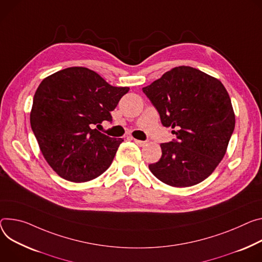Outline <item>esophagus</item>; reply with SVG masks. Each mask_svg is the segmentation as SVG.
Wrapping results in <instances>:
<instances>
[{"mask_svg": "<svg viewBox=\"0 0 262 262\" xmlns=\"http://www.w3.org/2000/svg\"><path fill=\"white\" fill-rule=\"evenodd\" d=\"M134 141H135V143L138 144L139 146H144L147 143V141H142V140H138V139H134Z\"/></svg>", "mask_w": 262, "mask_h": 262, "instance_id": "obj_1", "label": "esophagus"}]
</instances>
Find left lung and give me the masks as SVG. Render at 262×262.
Here are the masks:
<instances>
[{
	"mask_svg": "<svg viewBox=\"0 0 262 262\" xmlns=\"http://www.w3.org/2000/svg\"><path fill=\"white\" fill-rule=\"evenodd\" d=\"M176 139L162 143L154 176L173 187H190L207 179L223 160L235 127L224 84L202 71L181 66L142 89Z\"/></svg>",
	"mask_w": 262,
	"mask_h": 262,
	"instance_id": "left-lung-1",
	"label": "left lung"
}]
</instances>
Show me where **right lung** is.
I'll list each match as a JSON object with an SVG mask.
<instances>
[{
    "mask_svg": "<svg viewBox=\"0 0 262 262\" xmlns=\"http://www.w3.org/2000/svg\"><path fill=\"white\" fill-rule=\"evenodd\" d=\"M128 91L82 67L58 71L40 82L30 124L43 158L58 176L82 183L110 167L123 140L95 126L113 121L111 112Z\"/></svg>",
    "mask_w": 262,
    "mask_h": 262,
    "instance_id": "right-lung-1",
    "label": "right lung"
}]
</instances>
